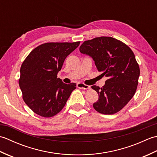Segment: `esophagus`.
I'll return each mask as SVG.
<instances>
[{
	"mask_svg": "<svg viewBox=\"0 0 157 157\" xmlns=\"http://www.w3.org/2000/svg\"><path fill=\"white\" fill-rule=\"evenodd\" d=\"M77 86H78V88H79L84 89V90H88V89L90 88V86L86 85L84 84H82V83H79V84H77Z\"/></svg>",
	"mask_w": 157,
	"mask_h": 157,
	"instance_id": "34e87169",
	"label": "esophagus"
}]
</instances>
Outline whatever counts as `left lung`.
<instances>
[{
  "mask_svg": "<svg viewBox=\"0 0 157 157\" xmlns=\"http://www.w3.org/2000/svg\"><path fill=\"white\" fill-rule=\"evenodd\" d=\"M79 51L90 56L98 71L107 78L102 88L92 86L99 96L93 107L104 115L119 112L134 96L138 84L140 67L134 52L125 43L107 36L84 42Z\"/></svg>",
  "mask_w": 157,
  "mask_h": 157,
  "instance_id": "1",
  "label": "left lung"
}]
</instances>
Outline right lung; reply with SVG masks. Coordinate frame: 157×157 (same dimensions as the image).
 <instances>
[{"mask_svg":"<svg viewBox=\"0 0 157 157\" xmlns=\"http://www.w3.org/2000/svg\"><path fill=\"white\" fill-rule=\"evenodd\" d=\"M80 42H48L35 48L23 62L19 84L29 109L44 117L61 111L76 84H64L57 73Z\"/></svg>","mask_w":157,"mask_h":157,"instance_id":"1","label":"right lung"}]
</instances>
